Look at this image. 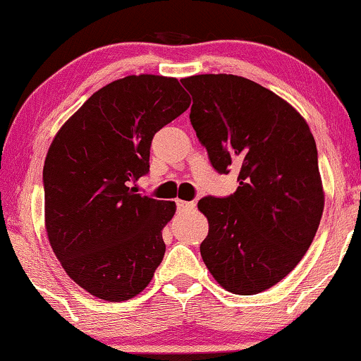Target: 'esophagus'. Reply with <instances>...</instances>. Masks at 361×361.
Returning <instances> with one entry per match:
<instances>
[{"instance_id":"esophagus-1","label":"esophagus","mask_w":361,"mask_h":361,"mask_svg":"<svg viewBox=\"0 0 361 361\" xmlns=\"http://www.w3.org/2000/svg\"><path fill=\"white\" fill-rule=\"evenodd\" d=\"M176 207L180 212H186V210H193L195 203L193 202H185V200H176Z\"/></svg>"}]
</instances>
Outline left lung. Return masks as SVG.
Masks as SVG:
<instances>
[{
  "label": "left lung",
  "instance_id": "obj_1",
  "mask_svg": "<svg viewBox=\"0 0 361 361\" xmlns=\"http://www.w3.org/2000/svg\"><path fill=\"white\" fill-rule=\"evenodd\" d=\"M190 121L212 166L238 169L227 198L205 197L203 262L224 289L262 293L301 262L319 227L324 192L311 129L288 101L245 77L205 73L181 80Z\"/></svg>",
  "mask_w": 361,
  "mask_h": 361
}]
</instances>
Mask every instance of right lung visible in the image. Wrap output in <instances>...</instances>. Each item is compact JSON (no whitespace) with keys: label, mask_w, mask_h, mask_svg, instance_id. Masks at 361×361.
<instances>
[{"label":"right lung","mask_w":361,"mask_h":361,"mask_svg":"<svg viewBox=\"0 0 361 361\" xmlns=\"http://www.w3.org/2000/svg\"><path fill=\"white\" fill-rule=\"evenodd\" d=\"M175 77L128 75L90 95L55 134L43 166L45 228L67 276L109 302L137 296L176 212L129 188L149 171L153 136L190 107Z\"/></svg>","instance_id":"add662e5"}]
</instances>
